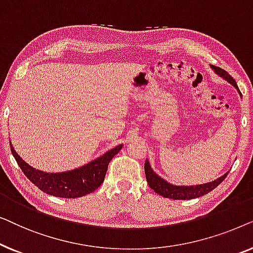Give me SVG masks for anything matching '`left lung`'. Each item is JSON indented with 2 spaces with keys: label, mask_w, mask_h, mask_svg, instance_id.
I'll use <instances>...</instances> for the list:
<instances>
[{
  "label": "left lung",
  "mask_w": 253,
  "mask_h": 253,
  "mask_svg": "<svg viewBox=\"0 0 253 253\" xmlns=\"http://www.w3.org/2000/svg\"><path fill=\"white\" fill-rule=\"evenodd\" d=\"M210 67L217 76H220L221 78H223L224 81H227L230 85H233L234 87L237 89L238 94H240L242 98V94L240 89H238L236 82L234 81V78L231 77L227 71H224L223 69L215 67V65H212V64H211ZM144 168H145V175H146V179H147L148 185H150V188L152 190H154L158 195L166 197V198L175 199V200H189V199L198 198V197L206 195V193L212 191L213 189H215L216 186L223 181L224 177L228 175V172H229L227 171L226 174L220 176L219 178L214 179L212 182L204 183V184L175 185L172 184V183H169L168 181H166V179L162 178L160 175H158L157 172L153 170V168L151 167V164L150 161H148V159H146V161H145Z\"/></svg>",
  "instance_id": "8db88e82"
}]
</instances>
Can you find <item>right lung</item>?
I'll return each mask as SVG.
<instances>
[{
    "label": "right lung",
    "instance_id": "1",
    "mask_svg": "<svg viewBox=\"0 0 253 253\" xmlns=\"http://www.w3.org/2000/svg\"><path fill=\"white\" fill-rule=\"evenodd\" d=\"M10 146H11L12 155L20 169L41 191L60 198H78L95 191L101 185L105 179L108 164L114 155L121 151L123 145H117L116 147L107 151L101 157L94 159L82 167L61 172H47L32 167L17 153L11 139H10Z\"/></svg>",
    "mask_w": 253,
    "mask_h": 253
}]
</instances>
